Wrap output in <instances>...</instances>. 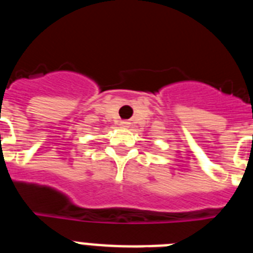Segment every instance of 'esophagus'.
Masks as SVG:
<instances>
[{
    "instance_id": "obj_1",
    "label": "esophagus",
    "mask_w": 253,
    "mask_h": 253,
    "mask_svg": "<svg viewBox=\"0 0 253 253\" xmlns=\"http://www.w3.org/2000/svg\"><path fill=\"white\" fill-rule=\"evenodd\" d=\"M128 124H129L128 122H122V123H120V125H122L123 128H128Z\"/></svg>"
}]
</instances>
